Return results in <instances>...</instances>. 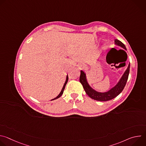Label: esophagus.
Here are the masks:
<instances>
[{"mask_svg":"<svg viewBox=\"0 0 146 146\" xmlns=\"http://www.w3.org/2000/svg\"><path fill=\"white\" fill-rule=\"evenodd\" d=\"M80 68V69H84L86 68V65H81Z\"/></svg>","mask_w":146,"mask_h":146,"instance_id":"obj_1","label":"esophagus"}]
</instances>
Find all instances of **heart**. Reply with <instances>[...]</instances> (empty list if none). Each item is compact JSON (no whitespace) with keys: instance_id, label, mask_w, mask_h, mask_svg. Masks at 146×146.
Listing matches in <instances>:
<instances>
[{"instance_id":"b5f03b06","label":"heart","mask_w":146,"mask_h":146,"mask_svg":"<svg viewBox=\"0 0 146 146\" xmlns=\"http://www.w3.org/2000/svg\"><path fill=\"white\" fill-rule=\"evenodd\" d=\"M102 48H103V50H106V49L107 48L106 45V44H104V45L103 46V47H102Z\"/></svg>"}]
</instances>
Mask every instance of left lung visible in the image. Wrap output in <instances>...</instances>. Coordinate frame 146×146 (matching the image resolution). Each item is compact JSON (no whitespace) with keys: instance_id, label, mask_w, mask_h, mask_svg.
Here are the masks:
<instances>
[{"instance_id":"left-lung-1","label":"left lung","mask_w":146,"mask_h":146,"mask_svg":"<svg viewBox=\"0 0 146 146\" xmlns=\"http://www.w3.org/2000/svg\"><path fill=\"white\" fill-rule=\"evenodd\" d=\"M115 45L120 47L125 50H127V48L121 41L115 39L114 40ZM129 69H130V63H129L128 66L126 70L125 71L119 81L117 84L110 89L109 91L106 92H99L94 89L88 83L87 74L86 73L82 70H81V74L80 77V81L83 86L86 94L92 99L98 100V101H108L117 96L123 90L125 86L126 85L127 82L128 76L129 73Z\"/></svg>"}]
</instances>
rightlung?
<instances>
[{"label": "right lung", "mask_w": 146, "mask_h": 146, "mask_svg": "<svg viewBox=\"0 0 146 146\" xmlns=\"http://www.w3.org/2000/svg\"><path fill=\"white\" fill-rule=\"evenodd\" d=\"M68 75H67L66 76V81H65V84H64V86H63V88H62V90H61V91H60V92L59 93V94L56 97V98H55L54 99H52V100H55V99H58V98H59V97H60L61 96H62V95L63 94V93H64V90H65V87H66V84H67V82H68Z\"/></svg>", "instance_id": "right-lung-1"}]
</instances>
